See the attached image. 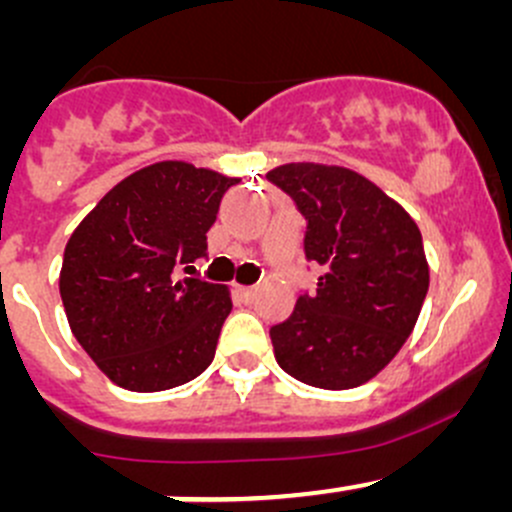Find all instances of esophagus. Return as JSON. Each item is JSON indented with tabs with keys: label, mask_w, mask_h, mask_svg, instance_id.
<instances>
[{
	"label": "esophagus",
	"mask_w": 512,
	"mask_h": 512,
	"mask_svg": "<svg viewBox=\"0 0 512 512\" xmlns=\"http://www.w3.org/2000/svg\"><path fill=\"white\" fill-rule=\"evenodd\" d=\"M237 294H240L242 302H252L255 299V287H237Z\"/></svg>",
	"instance_id": "esophagus-1"
}]
</instances>
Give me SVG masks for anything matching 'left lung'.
Segmentation results:
<instances>
[{"mask_svg": "<svg viewBox=\"0 0 512 512\" xmlns=\"http://www.w3.org/2000/svg\"><path fill=\"white\" fill-rule=\"evenodd\" d=\"M267 180L304 215V255L322 270L317 292L302 294L292 317L270 329L277 364L317 389H354L414 332L428 292L421 230L349 168L289 163Z\"/></svg>", "mask_w": 512, "mask_h": 512, "instance_id": "1", "label": "left lung"}]
</instances>
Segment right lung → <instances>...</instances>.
I'll return each mask as SVG.
<instances>
[{
  "mask_svg": "<svg viewBox=\"0 0 512 512\" xmlns=\"http://www.w3.org/2000/svg\"><path fill=\"white\" fill-rule=\"evenodd\" d=\"M235 183L183 160L153 163L108 190L69 237L66 319L113 384L165 391L210 366L232 299L193 265L208 257L205 235Z\"/></svg>",
  "mask_w": 512,
  "mask_h": 512,
  "instance_id": "1",
  "label": "right lung"
}]
</instances>
